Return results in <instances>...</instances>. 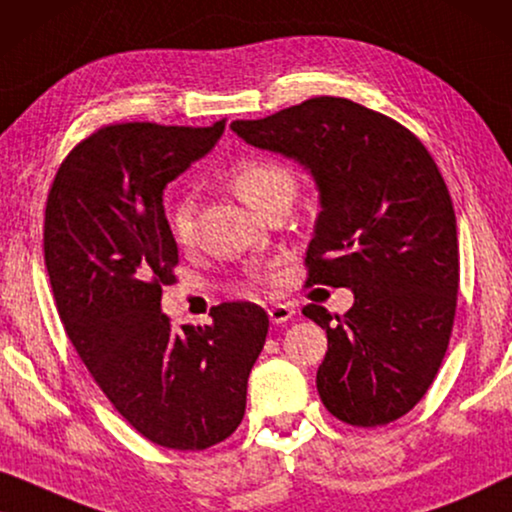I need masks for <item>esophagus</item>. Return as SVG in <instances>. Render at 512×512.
Listing matches in <instances>:
<instances>
[{"label":"esophagus","instance_id":"obj_1","mask_svg":"<svg viewBox=\"0 0 512 512\" xmlns=\"http://www.w3.org/2000/svg\"><path fill=\"white\" fill-rule=\"evenodd\" d=\"M294 311L287 304H276L269 308V320L273 322V325H285L287 320H292Z\"/></svg>","mask_w":512,"mask_h":512}]
</instances>
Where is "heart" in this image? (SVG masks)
<instances>
[{"instance_id": "heart-1", "label": "heart", "mask_w": 512, "mask_h": 512, "mask_svg": "<svg viewBox=\"0 0 512 512\" xmlns=\"http://www.w3.org/2000/svg\"><path fill=\"white\" fill-rule=\"evenodd\" d=\"M229 181L236 194L253 206L255 211L262 206L266 197L273 192L283 190V187H294V178L283 164L266 160V157H248V160L236 162L232 171H229ZM167 222L171 229V236L178 243H190L194 234V201L187 192L176 194L174 201L169 204Z\"/></svg>"}]
</instances>
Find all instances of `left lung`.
I'll list each match as a JSON object with an SVG mask.
<instances>
[{
  "label": "left lung",
  "instance_id": "8db88e82",
  "mask_svg": "<svg viewBox=\"0 0 512 512\" xmlns=\"http://www.w3.org/2000/svg\"><path fill=\"white\" fill-rule=\"evenodd\" d=\"M229 127L299 162L320 190L308 285L355 294L334 318L304 306L327 331L322 403L352 427L399 420L434 383L457 308V220L434 157L397 120L341 97Z\"/></svg>",
  "mask_w": 512,
  "mask_h": 512
}]
</instances>
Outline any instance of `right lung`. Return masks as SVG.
I'll list each match as a JSON object with an SVG mask.
<instances>
[{
	"mask_svg": "<svg viewBox=\"0 0 512 512\" xmlns=\"http://www.w3.org/2000/svg\"><path fill=\"white\" fill-rule=\"evenodd\" d=\"M222 132L225 120L102 127L67 155L46 201L43 257L69 341L115 410L171 450H206L234 434L269 331V315L250 301L215 306L211 325L181 329L160 308L178 264L164 187Z\"/></svg>",
	"mask_w": 512,
	"mask_h": 512,
	"instance_id": "obj_1",
	"label": "right lung"
}]
</instances>
